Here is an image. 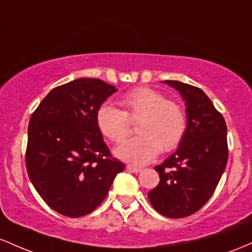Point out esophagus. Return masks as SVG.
<instances>
[{"instance_id":"34e87169","label":"esophagus","mask_w":252,"mask_h":252,"mask_svg":"<svg viewBox=\"0 0 252 252\" xmlns=\"http://www.w3.org/2000/svg\"><path fill=\"white\" fill-rule=\"evenodd\" d=\"M126 169L131 172H135V174H138V172L141 171V168H137V166H133V165H127Z\"/></svg>"}]
</instances>
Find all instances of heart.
<instances>
[{
	"label": "heart",
	"instance_id": "1",
	"mask_svg": "<svg viewBox=\"0 0 252 252\" xmlns=\"http://www.w3.org/2000/svg\"><path fill=\"white\" fill-rule=\"evenodd\" d=\"M123 111L103 103L95 114L101 134L120 145L131 132V123H138V137L117 150L119 158L133 165H145L162 150L171 152L182 143L187 131V115L179 102L148 87H137L120 98Z\"/></svg>",
	"mask_w": 252,
	"mask_h": 252
}]
</instances>
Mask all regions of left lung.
Segmentation results:
<instances>
[{
	"mask_svg": "<svg viewBox=\"0 0 252 252\" xmlns=\"http://www.w3.org/2000/svg\"><path fill=\"white\" fill-rule=\"evenodd\" d=\"M187 106V131L179 149L155 169L159 183L149 191L152 207L166 218L196 213L211 199L228 158L227 127L221 113L197 87L165 81Z\"/></svg>",
	"mask_w": 252,
	"mask_h": 252,
	"instance_id": "obj_1",
	"label": "left lung"
}]
</instances>
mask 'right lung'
<instances>
[{
  "label": "right lung",
  "instance_id": "1",
  "mask_svg": "<svg viewBox=\"0 0 252 252\" xmlns=\"http://www.w3.org/2000/svg\"><path fill=\"white\" fill-rule=\"evenodd\" d=\"M114 86L78 78L42 98L28 124L26 168L45 202L70 218L93 212L125 164L113 157L95 114Z\"/></svg>",
  "mask_w": 252,
  "mask_h": 252
}]
</instances>
